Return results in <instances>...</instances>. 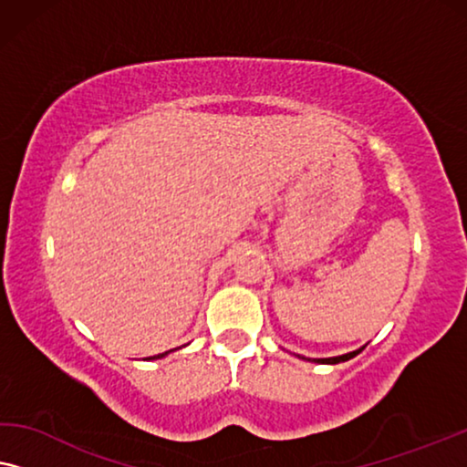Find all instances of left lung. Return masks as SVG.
<instances>
[{
	"label": "left lung",
	"mask_w": 467,
	"mask_h": 467,
	"mask_svg": "<svg viewBox=\"0 0 467 467\" xmlns=\"http://www.w3.org/2000/svg\"><path fill=\"white\" fill-rule=\"evenodd\" d=\"M359 351H362V349H358V351H351V353H345V356H337V358H321V359H311V362H317V364H338V362H347V359L356 358ZM302 359H306V358H302Z\"/></svg>",
	"instance_id": "8db88e82"
}]
</instances>
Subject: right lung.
<instances>
[{
    "label": "right lung",
    "mask_w": 467,
    "mask_h": 467,
    "mask_svg": "<svg viewBox=\"0 0 467 467\" xmlns=\"http://www.w3.org/2000/svg\"><path fill=\"white\" fill-rule=\"evenodd\" d=\"M171 351H173V349H171ZM171 351H165V353H159V356H152V358H148V359H161V358H165V356H169V353Z\"/></svg>",
    "instance_id": "right-lung-1"
}]
</instances>
